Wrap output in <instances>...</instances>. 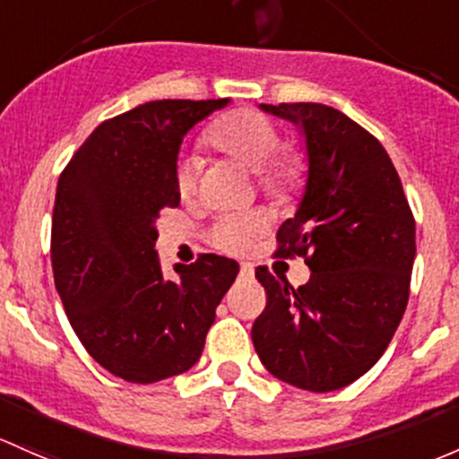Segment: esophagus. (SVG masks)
<instances>
[{"label": "esophagus", "instance_id": "1", "mask_svg": "<svg viewBox=\"0 0 459 459\" xmlns=\"http://www.w3.org/2000/svg\"><path fill=\"white\" fill-rule=\"evenodd\" d=\"M239 277L244 279L253 277V266H250V264H242V266H239Z\"/></svg>", "mask_w": 459, "mask_h": 459}]
</instances>
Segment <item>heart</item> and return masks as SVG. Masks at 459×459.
Wrapping results in <instances>:
<instances>
[{"label":"heart","instance_id":"heart-1","mask_svg":"<svg viewBox=\"0 0 459 459\" xmlns=\"http://www.w3.org/2000/svg\"><path fill=\"white\" fill-rule=\"evenodd\" d=\"M206 147L242 162L257 176L259 186L268 193H292L306 180L303 158L290 147H281L279 127L268 116L255 109H235L217 118L202 136ZM180 197H191L200 180V162L195 158H180L173 171ZM273 217L266 209L229 211L215 217L211 224L209 244L221 253H248L270 229Z\"/></svg>","mask_w":459,"mask_h":459}]
</instances>
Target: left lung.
I'll list each match as a JSON object with an SVG mask.
<instances>
[{
  "instance_id": "left-lung-1",
  "label": "left lung",
  "mask_w": 459,
  "mask_h": 459,
  "mask_svg": "<svg viewBox=\"0 0 459 459\" xmlns=\"http://www.w3.org/2000/svg\"><path fill=\"white\" fill-rule=\"evenodd\" d=\"M301 125L307 186L277 233L274 255L303 257L306 286L255 270L266 307L253 343L273 376L307 392H334L376 365L409 301L416 220L392 158L376 136L321 103L262 105Z\"/></svg>"
}]
</instances>
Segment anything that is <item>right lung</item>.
Returning a JSON list of instances; mask_svg holds the SVG:
<instances>
[{
  "mask_svg": "<svg viewBox=\"0 0 459 459\" xmlns=\"http://www.w3.org/2000/svg\"><path fill=\"white\" fill-rule=\"evenodd\" d=\"M217 100H152L103 120L59 176L52 211L55 286L70 325L100 368L127 383L186 371L204 350L233 259L200 255L165 279L156 221L180 206L178 152Z\"/></svg>",
  "mask_w": 459,
  "mask_h": 459,
  "instance_id": "obj_1",
  "label": "right lung"
}]
</instances>
